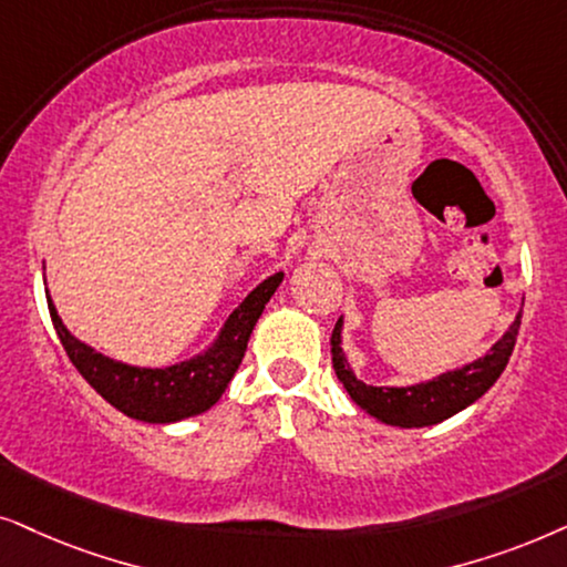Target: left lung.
Returning <instances> with one entry per match:
<instances>
[{
    "mask_svg": "<svg viewBox=\"0 0 567 567\" xmlns=\"http://www.w3.org/2000/svg\"><path fill=\"white\" fill-rule=\"evenodd\" d=\"M518 327L520 313L508 331L489 347V352L466 362L464 368L435 375L433 381L414 383V386H368V383L354 379L350 362H347L342 350V319H339L334 331H331V362H334L337 379L342 381L352 402L371 417L396 427H427L466 410L501 379L511 360L513 344H516Z\"/></svg>",
    "mask_w": 567,
    "mask_h": 567,
    "instance_id": "left-lung-1",
    "label": "left lung"
}]
</instances>
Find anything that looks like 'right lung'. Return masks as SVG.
Segmentation results:
<instances>
[{
	"mask_svg": "<svg viewBox=\"0 0 567 567\" xmlns=\"http://www.w3.org/2000/svg\"><path fill=\"white\" fill-rule=\"evenodd\" d=\"M282 277V271H277L261 285H256L244 298V303L228 316L220 334L205 352L168 368H140L105 358L90 344L80 342L78 337H72V331L59 319L49 290L47 300L59 342H62L66 358L72 360L82 379L126 417L153 422V425H168V422L207 412L223 396V391L228 389L230 379L238 371L240 360H244L248 337H251L264 306L275 296Z\"/></svg>",
	"mask_w": 567,
	"mask_h": 567,
	"instance_id": "right-lung-1",
	"label": "right lung"
}]
</instances>
